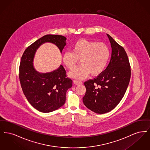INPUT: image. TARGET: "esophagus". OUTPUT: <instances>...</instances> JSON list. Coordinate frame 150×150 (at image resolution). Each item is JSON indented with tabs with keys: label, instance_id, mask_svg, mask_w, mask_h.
<instances>
[{
	"label": "esophagus",
	"instance_id": "obj_1",
	"mask_svg": "<svg viewBox=\"0 0 150 150\" xmlns=\"http://www.w3.org/2000/svg\"><path fill=\"white\" fill-rule=\"evenodd\" d=\"M74 84H75V85H76V86H78V85H81V84H83V83L81 82V81H78V80H74Z\"/></svg>",
	"mask_w": 150,
	"mask_h": 150
}]
</instances>
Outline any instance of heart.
<instances>
[{
	"label": "heart",
	"mask_w": 150,
	"mask_h": 150,
	"mask_svg": "<svg viewBox=\"0 0 150 150\" xmlns=\"http://www.w3.org/2000/svg\"><path fill=\"white\" fill-rule=\"evenodd\" d=\"M72 52H65L62 61L69 70L74 69L80 60L81 65L74 69L69 76L77 79H84L89 74L98 75L105 70L109 57L110 50L102 43L80 39L71 47Z\"/></svg>",
	"instance_id": "obj_1"
}]
</instances>
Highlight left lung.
<instances>
[{"label":"left lung","mask_w":150,"mask_h":150,"mask_svg":"<svg viewBox=\"0 0 150 150\" xmlns=\"http://www.w3.org/2000/svg\"><path fill=\"white\" fill-rule=\"evenodd\" d=\"M111 47V57L106 69L93 80L84 83V105L97 114L111 111L121 101L130 79V66L124 48L107 34Z\"/></svg>","instance_id":"left-lung-1"}]
</instances>
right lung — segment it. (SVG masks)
<instances>
[{
	"mask_svg": "<svg viewBox=\"0 0 150 150\" xmlns=\"http://www.w3.org/2000/svg\"><path fill=\"white\" fill-rule=\"evenodd\" d=\"M66 39L58 35L43 36L28 47L22 56L19 78L23 92L29 103L42 112H52L64 105L66 93L71 87L72 81L66 78L62 64L52 71H38L34 66L36 52L43 44L50 43L56 45L62 53Z\"/></svg>",
	"mask_w": 150,
	"mask_h": 150,
	"instance_id": "obj_1",
	"label": "right lung"
}]
</instances>
